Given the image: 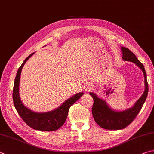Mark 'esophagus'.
<instances>
[{
    "label": "esophagus",
    "mask_w": 154,
    "mask_h": 154,
    "mask_svg": "<svg viewBox=\"0 0 154 154\" xmlns=\"http://www.w3.org/2000/svg\"><path fill=\"white\" fill-rule=\"evenodd\" d=\"M89 88H90V86H89V85H88V86L86 87V90H89Z\"/></svg>",
    "instance_id": "34e87169"
}]
</instances>
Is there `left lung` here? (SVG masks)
<instances>
[{
	"label": "left lung",
	"instance_id": "1",
	"mask_svg": "<svg viewBox=\"0 0 154 154\" xmlns=\"http://www.w3.org/2000/svg\"><path fill=\"white\" fill-rule=\"evenodd\" d=\"M122 52V59L126 61L136 64L143 71L145 77V88L144 93L133 107L122 112H116L108 107L104 100H101L94 93H89L94 99V105L92 107V114L94 121L100 127L108 130H119L127 127L132 122L137 116L144 102L146 100L148 94V83L147 75L143 65L139 61L135 55L129 49L125 47L121 48Z\"/></svg>",
	"mask_w": 154,
	"mask_h": 154
}]
</instances>
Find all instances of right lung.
<instances>
[{
    "label": "right lung",
    "mask_w": 154,
    "mask_h": 154,
    "mask_svg": "<svg viewBox=\"0 0 154 154\" xmlns=\"http://www.w3.org/2000/svg\"><path fill=\"white\" fill-rule=\"evenodd\" d=\"M33 53L28 56L23 63L19 68L17 72L15 83H14L13 90V100L14 106L17 110L19 116L23 120V121L35 130L43 131H54L60 128L65 123L68 116L69 110L71 106L76 102L83 94V92H80L75 95L71 98L66 100L60 107L56 110L46 113H37L29 110L25 107L19 97V86L20 82V76L22 68L25 63L32 57Z\"/></svg>",
    "instance_id": "add662e5"
}]
</instances>
